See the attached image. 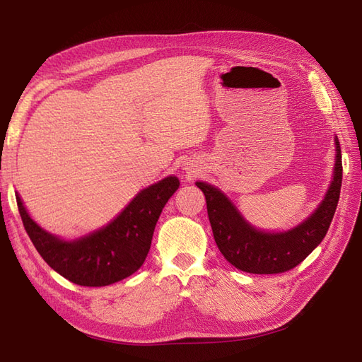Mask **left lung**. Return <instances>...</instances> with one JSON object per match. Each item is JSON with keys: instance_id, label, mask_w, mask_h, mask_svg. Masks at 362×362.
Returning <instances> with one entry per match:
<instances>
[{"instance_id": "8db88e82", "label": "left lung", "mask_w": 362, "mask_h": 362, "mask_svg": "<svg viewBox=\"0 0 362 362\" xmlns=\"http://www.w3.org/2000/svg\"><path fill=\"white\" fill-rule=\"evenodd\" d=\"M335 144L337 161L334 181L325 201L310 218L287 233L270 234L257 231L245 222V218L223 193L211 187L210 184L196 182L205 194L208 218H210L216 245L228 262L247 273L272 275L300 264L320 245L335 214L343 181L341 149L338 140H335Z\"/></svg>"}]
</instances>
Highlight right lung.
I'll return each mask as SVG.
<instances>
[{
  "mask_svg": "<svg viewBox=\"0 0 362 362\" xmlns=\"http://www.w3.org/2000/svg\"><path fill=\"white\" fill-rule=\"evenodd\" d=\"M178 187L177 177L149 185L112 223L75 242L43 231L31 221L19 196L16 202L30 240L51 269L76 286L103 287L133 275L144 264L158 217Z\"/></svg>",
  "mask_w": 362,
  "mask_h": 362,
  "instance_id": "obj_1",
  "label": "right lung"
}]
</instances>
